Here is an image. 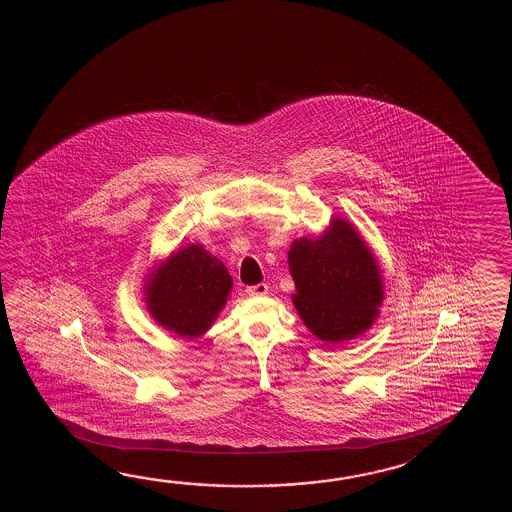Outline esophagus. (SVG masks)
I'll use <instances>...</instances> for the list:
<instances>
[{
	"label": "esophagus",
	"instance_id": "esophagus-1",
	"mask_svg": "<svg viewBox=\"0 0 512 512\" xmlns=\"http://www.w3.org/2000/svg\"><path fill=\"white\" fill-rule=\"evenodd\" d=\"M245 291L249 296H263L269 291V285L267 283H256V285H249Z\"/></svg>",
	"mask_w": 512,
	"mask_h": 512
}]
</instances>
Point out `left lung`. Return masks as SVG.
Listing matches in <instances>:
<instances>
[{"label": "left lung", "mask_w": 512, "mask_h": 512, "mask_svg": "<svg viewBox=\"0 0 512 512\" xmlns=\"http://www.w3.org/2000/svg\"><path fill=\"white\" fill-rule=\"evenodd\" d=\"M294 307L326 342L357 337L373 324L382 302L379 267L348 221L335 219L318 240L300 238L289 252Z\"/></svg>", "instance_id": "1"}]
</instances>
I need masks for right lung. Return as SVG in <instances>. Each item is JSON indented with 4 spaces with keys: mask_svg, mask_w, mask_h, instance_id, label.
<instances>
[{
    "mask_svg": "<svg viewBox=\"0 0 512 512\" xmlns=\"http://www.w3.org/2000/svg\"><path fill=\"white\" fill-rule=\"evenodd\" d=\"M232 280L227 267L201 245L175 252L146 285L153 318L181 337L207 331L227 302Z\"/></svg>",
    "mask_w": 512,
    "mask_h": 512,
    "instance_id": "add662e5",
    "label": "right lung"
}]
</instances>
